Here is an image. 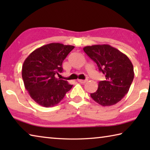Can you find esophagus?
Masks as SVG:
<instances>
[{"instance_id":"obj_1","label":"esophagus","mask_w":150,"mask_h":150,"mask_svg":"<svg viewBox=\"0 0 150 150\" xmlns=\"http://www.w3.org/2000/svg\"><path fill=\"white\" fill-rule=\"evenodd\" d=\"M78 81L81 83H83V84H85V83H87L88 80L87 79H85V80H83V79H78Z\"/></svg>"}]
</instances>
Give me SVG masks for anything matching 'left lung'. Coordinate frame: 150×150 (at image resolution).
<instances>
[{
	"label": "left lung",
	"instance_id": "obj_1",
	"mask_svg": "<svg viewBox=\"0 0 150 150\" xmlns=\"http://www.w3.org/2000/svg\"><path fill=\"white\" fill-rule=\"evenodd\" d=\"M83 50L105 75V80L98 82V89L91 93L93 99L103 106H112L128 93L132 83L134 67L125 54L110 45H93Z\"/></svg>",
	"mask_w": 150,
	"mask_h": 150
}]
</instances>
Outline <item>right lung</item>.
Returning <instances> with one entry per match:
<instances>
[{
	"instance_id": "add662e5",
	"label": "right lung",
	"mask_w": 150,
	"mask_h": 150,
	"mask_svg": "<svg viewBox=\"0 0 150 150\" xmlns=\"http://www.w3.org/2000/svg\"><path fill=\"white\" fill-rule=\"evenodd\" d=\"M75 47L52 43L38 48L25 59L22 76L25 88L35 103L44 107L57 105L73 85L55 77L62 63Z\"/></svg>"
}]
</instances>
